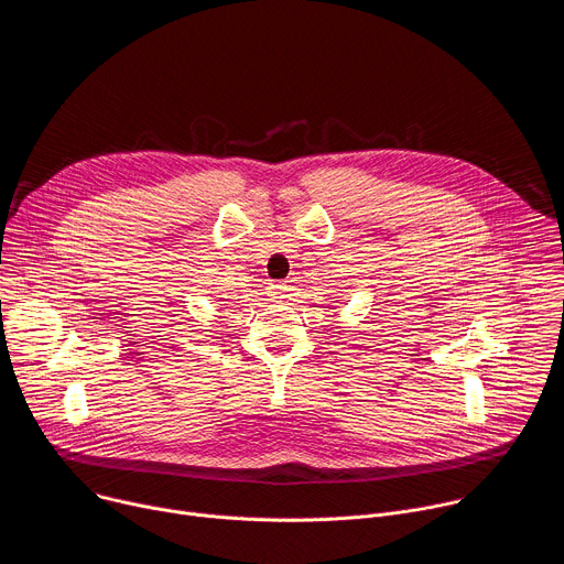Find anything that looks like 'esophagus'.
I'll return each mask as SVG.
<instances>
[{"instance_id":"1","label":"esophagus","mask_w":564,"mask_h":564,"mask_svg":"<svg viewBox=\"0 0 564 564\" xmlns=\"http://www.w3.org/2000/svg\"><path fill=\"white\" fill-rule=\"evenodd\" d=\"M270 292H272V299L283 301V299L288 296V285H285V283H272V285H270Z\"/></svg>"}]
</instances>
